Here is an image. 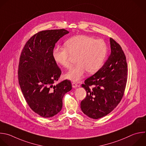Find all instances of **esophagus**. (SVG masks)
<instances>
[{
    "label": "esophagus",
    "instance_id": "esophagus-1",
    "mask_svg": "<svg viewBox=\"0 0 146 146\" xmlns=\"http://www.w3.org/2000/svg\"><path fill=\"white\" fill-rule=\"evenodd\" d=\"M72 87L73 88H77V86H78V85L76 84V83H75V82H72Z\"/></svg>",
    "mask_w": 146,
    "mask_h": 146
}]
</instances>
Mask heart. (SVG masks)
<instances>
[{"instance_id": "heart-1", "label": "heart", "mask_w": 146, "mask_h": 146, "mask_svg": "<svg viewBox=\"0 0 146 146\" xmlns=\"http://www.w3.org/2000/svg\"><path fill=\"white\" fill-rule=\"evenodd\" d=\"M65 46H57L53 57L57 64L68 69L72 65L70 57L77 56V64L66 74V78L74 82L81 80L86 71L93 73L99 70L108 52V46L104 40L84 35L69 38L65 42Z\"/></svg>"}]
</instances>
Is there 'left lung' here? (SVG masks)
Returning a JSON list of instances; mask_svg holds the SVG:
<instances>
[{
  "instance_id": "8db88e82",
  "label": "left lung",
  "mask_w": 146,
  "mask_h": 146,
  "mask_svg": "<svg viewBox=\"0 0 146 146\" xmlns=\"http://www.w3.org/2000/svg\"><path fill=\"white\" fill-rule=\"evenodd\" d=\"M111 53L103 66L82 84L86 96L81 109L88 117L98 119L112 112L120 102L127 81V64L120 44L110 38Z\"/></svg>"
}]
</instances>
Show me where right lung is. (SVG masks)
Listing matches in <instances>:
<instances>
[{
  "label": "right lung",
  "mask_w": 146,
  "mask_h": 146,
  "mask_svg": "<svg viewBox=\"0 0 146 146\" xmlns=\"http://www.w3.org/2000/svg\"><path fill=\"white\" fill-rule=\"evenodd\" d=\"M68 33L65 29L38 32L28 40L20 56L18 74L23 95L30 108L44 118L61 111L63 97L72 89L69 80L54 85L61 70L53 58V49Z\"/></svg>",
  "instance_id": "obj_1"
}]
</instances>
